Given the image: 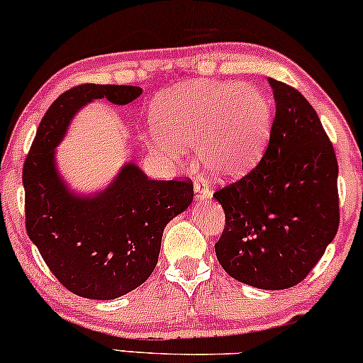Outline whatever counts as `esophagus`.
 Here are the masks:
<instances>
[{"label":"esophagus","instance_id":"esophagus-1","mask_svg":"<svg viewBox=\"0 0 363 363\" xmlns=\"http://www.w3.org/2000/svg\"><path fill=\"white\" fill-rule=\"evenodd\" d=\"M195 193H196V199H200V200L211 199V190L206 186V183L203 180L195 182Z\"/></svg>","mask_w":363,"mask_h":363}]
</instances>
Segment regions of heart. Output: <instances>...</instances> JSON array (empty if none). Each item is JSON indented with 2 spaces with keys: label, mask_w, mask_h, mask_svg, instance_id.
I'll return each instance as SVG.
<instances>
[{
  "label": "heart",
  "mask_w": 363,
  "mask_h": 363,
  "mask_svg": "<svg viewBox=\"0 0 363 363\" xmlns=\"http://www.w3.org/2000/svg\"><path fill=\"white\" fill-rule=\"evenodd\" d=\"M150 147L175 160L199 147L206 170L218 177L247 172L265 148L272 103L262 89L233 82H196L157 96L150 106Z\"/></svg>",
  "instance_id": "heart-1"
}]
</instances>
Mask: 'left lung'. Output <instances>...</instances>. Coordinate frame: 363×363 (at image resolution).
I'll return each mask as SVG.
<instances>
[{"instance_id":"left-lung-1","label":"left lung","mask_w":363,"mask_h":363,"mask_svg":"<svg viewBox=\"0 0 363 363\" xmlns=\"http://www.w3.org/2000/svg\"><path fill=\"white\" fill-rule=\"evenodd\" d=\"M268 82L277 103L268 147L247 175L213 193L225 211L215 253L235 280L281 290L300 284L335 237L338 163L302 93Z\"/></svg>"}]
</instances>
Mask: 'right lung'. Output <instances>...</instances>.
<instances>
[{"label": "right lung", "mask_w": 363, "mask_h": 363, "mask_svg": "<svg viewBox=\"0 0 363 363\" xmlns=\"http://www.w3.org/2000/svg\"><path fill=\"white\" fill-rule=\"evenodd\" d=\"M140 86L78 84L53 101L36 130L23 167L28 237L61 285L74 295L111 300L152 275L162 235L193 200V183L150 180L133 163L93 199L69 195L60 182L53 150L83 105L106 98L126 105Z\"/></svg>", "instance_id": "1"}]
</instances>
